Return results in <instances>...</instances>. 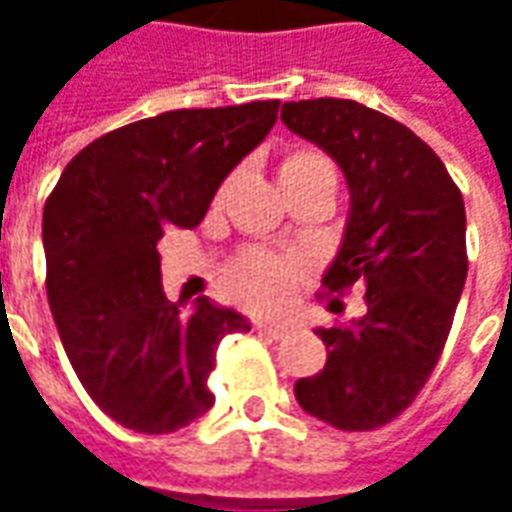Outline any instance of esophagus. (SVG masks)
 Wrapping results in <instances>:
<instances>
[{"instance_id": "obj_1", "label": "esophagus", "mask_w": 512, "mask_h": 512, "mask_svg": "<svg viewBox=\"0 0 512 512\" xmlns=\"http://www.w3.org/2000/svg\"><path fill=\"white\" fill-rule=\"evenodd\" d=\"M255 332L260 334V337H266V340H282V337L288 334V326H279V323L257 321L255 323Z\"/></svg>"}]
</instances>
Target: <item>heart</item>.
Listing matches in <instances>:
<instances>
[{
	"label": "heart",
	"mask_w": 512,
	"mask_h": 512,
	"mask_svg": "<svg viewBox=\"0 0 512 512\" xmlns=\"http://www.w3.org/2000/svg\"><path fill=\"white\" fill-rule=\"evenodd\" d=\"M279 186L293 189H337L334 161L315 147H290L279 161ZM301 268L288 257L268 252H244L227 263L222 274L224 293L246 310H277L296 288Z\"/></svg>",
	"instance_id": "1"
}]
</instances>
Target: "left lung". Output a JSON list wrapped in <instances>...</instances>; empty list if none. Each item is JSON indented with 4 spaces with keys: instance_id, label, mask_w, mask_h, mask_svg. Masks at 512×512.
I'll return each instance as SVG.
<instances>
[{
    "instance_id": "left-lung-1",
    "label": "left lung",
    "mask_w": 512,
    "mask_h": 512,
    "mask_svg": "<svg viewBox=\"0 0 512 512\" xmlns=\"http://www.w3.org/2000/svg\"><path fill=\"white\" fill-rule=\"evenodd\" d=\"M282 123L323 147L351 191L323 296L365 288L362 318L315 332L326 367L296 381V400L337 430H376L414 403L452 329L469 271L461 189L411 128L365 104L290 101Z\"/></svg>"
}]
</instances>
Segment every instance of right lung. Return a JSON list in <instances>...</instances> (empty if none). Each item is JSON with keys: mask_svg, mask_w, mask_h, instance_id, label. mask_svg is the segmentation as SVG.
Returning a JSON list of instances; mask_svg holds the SVG:
<instances>
[{"mask_svg": "<svg viewBox=\"0 0 512 512\" xmlns=\"http://www.w3.org/2000/svg\"><path fill=\"white\" fill-rule=\"evenodd\" d=\"M279 101L175 109L98 136L71 158L43 208L46 293L76 376L106 417L172 433L213 406L222 337L238 312L161 290L158 238L197 227L222 180L277 123Z\"/></svg>", "mask_w": 512, "mask_h": 512, "instance_id": "add662e5", "label": "right lung"}]
</instances>
